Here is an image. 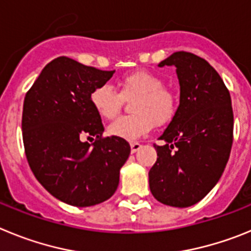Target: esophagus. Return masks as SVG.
<instances>
[{
	"mask_svg": "<svg viewBox=\"0 0 251 251\" xmlns=\"http://www.w3.org/2000/svg\"><path fill=\"white\" fill-rule=\"evenodd\" d=\"M141 147L142 145L138 143V142H132V143H130V151H132V153H136L137 151L141 150Z\"/></svg>",
	"mask_w": 251,
	"mask_h": 251,
	"instance_id": "esophagus-1",
	"label": "esophagus"
}]
</instances>
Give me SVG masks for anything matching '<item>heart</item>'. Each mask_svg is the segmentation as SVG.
Returning <instances> with one entry per match:
<instances>
[{"label": "heart", "mask_w": 251, "mask_h": 251, "mask_svg": "<svg viewBox=\"0 0 251 251\" xmlns=\"http://www.w3.org/2000/svg\"><path fill=\"white\" fill-rule=\"evenodd\" d=\"M134 97L130 104L133 114L124 115L108 128L110 136L124 141H136L146 136L154 123L162 126L174 118L176 97L153 73L137 70L118 81V92L108 84L97 86L90 93V103L98 115L113 119L119 114L123 99Z\"/></svg>", "instance_id": "b5f03b06"}]
</instances>
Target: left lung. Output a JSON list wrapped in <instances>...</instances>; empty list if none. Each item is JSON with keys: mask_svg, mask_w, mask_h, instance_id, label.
<instances>
[{"mask_svg": "<svg viewBox=\"0 0 251 251\" xmlns=\"http://www.w3.org/2000/svg\"><path fill=\"white\" fill-rule=\"evenodd\" d=\"M176 66L179 105L154 145L157 161L150 170V188L157 201L188 207L201 201L229 161L234 114L227 88L202 57L177 51L158 64Z\"/></svg>", "mask_w": 251, "mask_h": 251, "instance_id": "1", "label": "left lung"}]
</instances>
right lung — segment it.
<instances>
[{
  "label": "right lung",
  "mask_w": 251,
  "mask_h": 251,
  "mask_svg": "<svg viewBox=\"0 0 251 251\" xmlns=\"http://www.w3.org/2000/svg\"><path fill=\"white\" fill-rule=\"evenodd\" d=\"M114 74L66 56L54 59L26 93L22 138L36 179L57 200L76 207L113 196L129 157L127 141L103 137L90 93ZM84 139H94L93 144Z\"/></svg>",
  "instance_id": "1"
}]
</instances>
